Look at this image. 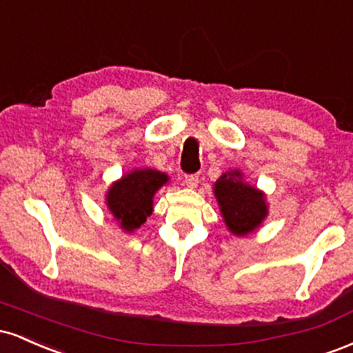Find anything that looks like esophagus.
I'll list each match as a JSON object with an SVG mask.
<instances>
[{
    "label": "esophagus",
    "instance_id": "1",
    "mask_svg": "<svg viewBox=\"0 0 353 353\" xmlns=\"http://www.w3.org/2000/svg\"><path fill=\"white\" fill-rule=\"evenodd\" d=\"M184 184L190 189L197 188V184H199V174H188L184 179Z\"/></svg>",
    "mask_w": 353,
    "mask_h": 353
}]
</instances>
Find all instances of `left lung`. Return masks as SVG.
Here are the masks:
<instances>
[{
	"label": "left lung",
	"mask_w": 353,
	"mask_h": 353,
	"mask_svg": "<svg viewBox=\"0 0 353 353\" xmlns=\"http://www.w3.org/2000/svg\"><path fill=\"white\" fill-rule=\"evenodd\" d=\"M216 197L221 205L222 217L229 230L237 236H245L264 221L267 205L264 197L255 188L241 181V172L224 174L216 182Z\"/></svg>",
	"instance_id": "left-lung-1"
}]
</instances>
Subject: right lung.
Here are the masks:
<instances>
[{
  "label": "right lung",
  "mask_w": 353,
  "mask_h": 353,
  "mask_svg": "<svg viewBox=\"0 0 353 353\" xmlns=\"http://www.w3.org/2000/svg\"><path fill=\"white\" fill-rule=\"evenodd\" d=\"M168 176L152 169L132 171L109 189L108 208L128 232L141 228L152 212V197Z\"/></svg>",
  "instance_id": "obj_1"
}]
</instances>
